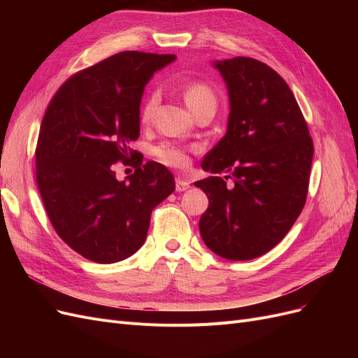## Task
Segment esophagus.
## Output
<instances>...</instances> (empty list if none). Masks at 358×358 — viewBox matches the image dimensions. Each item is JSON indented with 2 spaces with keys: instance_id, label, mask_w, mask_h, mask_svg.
I'll return each instance as SVG.
<instances>
[{
  "instance_id": "34e87169",
  "label": "esophagus",
  "mask_w": 358,
  "mask_h": 358,
  "mask_svg": "<svg viewBox=\"0 0 358 358\" xmlns=\"http://www.w3.org/2000/svg\"><path fill=\"white\" fill-rule=\"evenodd\" d=\"M187 189H189V182L178 178L176 179V191L178 192H183V191H187Z\"/></svg>"
}]
</instances>
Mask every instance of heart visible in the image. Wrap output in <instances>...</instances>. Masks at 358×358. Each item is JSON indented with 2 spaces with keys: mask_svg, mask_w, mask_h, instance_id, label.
<instances>
[{
  "mask_svg": "<svg viewBox=\"0 0 358 358\" xmlns=\"http://www.w3.org/2000/svg\"><path fill=\"white\" fill-rule=\"evenodd\" d=\"M183 100H185L187 106L189 107V110L192 113H196L197 110L203 109L206 106H216V96L213 90L210 88L209 85H206L203 82H192L188 83L185 88L182 91ZM158 92H152L149 94L148 99L143 103L142 107V121L143 122H149L150 119L154 117V113L157 110L158 106ZM154 154L157 157V159L164 164L167 167L171 169H178V170H185L189 166V157L187 154L185 149H182L179 146L175 145H161L158 148H155Z\"/></svg>",
  "mask_w": 358,
  "mask_h": 358,
  "instance_id": "obj_1",
  "label": "heart"
}]
</instances>
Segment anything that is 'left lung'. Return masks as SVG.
<instances>
[{
    "label": "left lung",
    "mask_w": 358,
    "mask_h": 358,
    "mask_svg": "<svg viewBox=\"0 0 358 358\" xmlns=\"http://www.w3.org/2000/svg\"><path fill=\"white\" fill-rule=\"evenodd\" d=\"M213 67L227 85L230 113L225 136L201 162L212 175L194 183L209 199L199 227L212 252L245 262L275 248L299 218L313 145L294 95L273 69L245 57Z\"/></svg>",
    "instance_id": "obj_1"
}]
</instances>
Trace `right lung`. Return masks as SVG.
Returning a JSON list of instances; mask_svg holds the SVG:
<instances>
[{"mask_svg":"<svg viewBox=\"0 0 358 358\" xmlns=\"http://www.w3.org/2000/svg\"><path fill=\"white\" fill-rule=\"evenodd\" d=\"M175 59L116 53L71 76L43 116L36 149L40 196L58 236L91 262L112 264L136 254L150 213L176 188L167 167L136 164L128 152L140 133L146 83ZM119 159L136 167L124 181L111 170Z\"/></svg>","mask_w":358,"mask_h":358,"instance_id":"1","label":"right lung"}]
</instances>
